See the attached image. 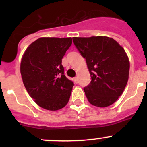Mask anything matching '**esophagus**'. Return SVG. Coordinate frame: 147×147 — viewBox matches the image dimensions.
I'll use <instances>...</instances> for the list:
<instances>
[{
    "label": "esophagus",
    "instance_id": "obj_1",
    "mask_svg": "<svg viewBox=\"0 0 147 147\" xmlns=\"http://www.w3.org/2000/svg\"><path fill=\"white\" fill-rule=\"evenodd\" d=\"M73 79H74V82H75L76 84H77V83H78V82H79V79H78V77H75V78H74Z\"/></svg>",
    "mask_w": 147,
    "mask_h": 147
}]
</instances>
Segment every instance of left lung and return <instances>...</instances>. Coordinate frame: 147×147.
Returning a JSON list of instances; mask_svg holds the SVG:
<instances>
[{
	"instance_id": "obj_1",
	"label": "left lung",
	"mask_w": 147,
	"mask_h": 147,
	"mask_svg": "<svg viewBox=\"0 0 147 147\" xmlns=\"http://www.w3.org/2000/svg\"><path fill=\"white\" fill-rule=\"evenodd\" d=\"M73 43L86 61L91 77L84 87L93 106L106 107L122 95L129 79L130 63L125 50L107 36L74 37Z\"/></svg>"
}]
</instances>
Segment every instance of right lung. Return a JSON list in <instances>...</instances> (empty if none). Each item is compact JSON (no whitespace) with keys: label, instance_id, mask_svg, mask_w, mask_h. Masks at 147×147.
<instances>
[{"label":"right lung","instance_id":"right-lung-1","mask_svg":"<svg viewBox=\"0 0 147 147\" xmlns=\"http://www.w3.org/2000/svg\"><path fill=\"white\" fill-rule=\"evenodd\" d=\"M72 38L42 37L25 50L21 63L23 84L38 106L50 111L68 104L74 83L64 75L62 59Z\"/></svg>","mask_w":147,"mask_h":147}]
</instances>
